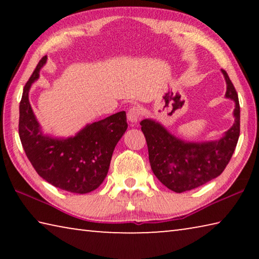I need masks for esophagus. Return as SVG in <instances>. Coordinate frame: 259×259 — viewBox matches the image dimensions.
<instances>
[{
  "label": "esophagus",
  "instance_id": "34e87169",
  "mask_svg": "<svg viewBox=\"0 0 259 259\" xmlns=\"http://www.w3.org/2000/svg\"><path fill=\"white\" fill-rule=\"evenodd\" d=\"M143 111L139 106H131L128 111V120L131 123H136L142 117Z\"/></svg>",
  "mask_w": 259,
  "mask_h": 259
}]
</instances>
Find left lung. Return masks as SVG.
I'll return each mask as SVG.
<instances>
[{
	"mask_svg": "<svg viewBox=\"0 0 259 259\" xmlns=\"http://www.w3.org/2000/svg\"><path fill=\"white\" fill-rule=\"evenodd\" d=\"M222 72L227 83L226 97L235 102V120L221 140L202 144L186 143L169 134L154 121L140 122L153 172L164 186L176 193L191 191L218 177L229 164L238 144L239 97L226 71L222 69Z\"/></svg>",
	"mask_w": 259,
	"mask_h": 259,
	"instance_id": "1",
	"label": "left lung"
}]
</instances>
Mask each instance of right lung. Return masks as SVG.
Returning <instances> with one entry per match:
<instances>
[{"label":"right lung","mask_w":259,"mask_h":259,"mask_svg":"<svg viewBox=\"0 0 259 259\" xmlns=\"http://www.w3.org/2000/svg\"><path fill=\"white\" fill-rule=\"evenodd\" d=\"M47 56L38 61L26 83L19 105V137L30 163L40 176L60 190L84 194L107 176L113 151L125 133V112L88 124L75 137L55 139L41 134L30 107L28 93Z\"/></svg>","instance_id":"obj_1"}]
</instances>
